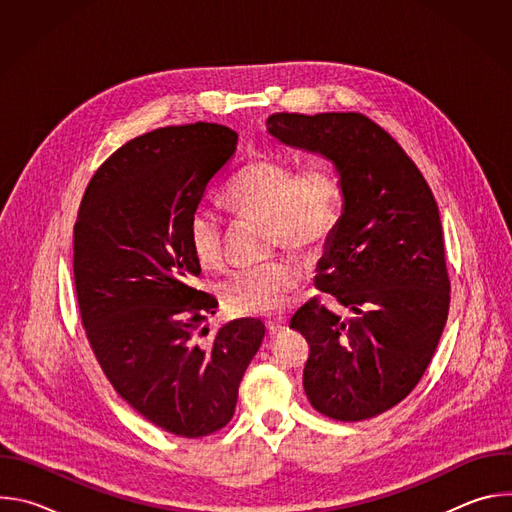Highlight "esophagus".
Returning <instances> with one entry per match:
<instances>
[{
    "mask_svg": "<svg viewBox=\"0 0 512 512\" xmlns=\"http://www.w3.org/2000/svg\"><path fill=\"white\" fill-rule=\"evenodd\" d=\"M283 328H285V322H283V320H271V322H267V330H269L271 336L277 334V332H281Z\"/></svg>",
    "mask_w": 512,
    "mask_h": 512,
    "instance_id": "34e87169",
    "label": "esophagus"
}]
</instances>
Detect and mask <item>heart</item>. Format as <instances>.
<instances>
[{
  "mask_svg": "<svg viewBox=\"0 0 512 512\" xmlns=\"http://www.w3.org/2000/svg\"><path fill=\"white\" fill-rule=\"evenodd\" d=\"M225 204L241 214L267 218L271 235L281 245L310 251L334 231L342 208V180L328 164H312L300 172L277 158H253L223 194ZM188 245L202 265L223 259V229L218 216L196 208L188 218ZM300 283V267L291 259H273L229 273L221 285L225 306L233 314L271 316Z\"/></svg>",
  "mask_w": 512,
  "mask_h": 512,
  "instance_id": "obj_1",
  "label": "heart"
}]
</instances>
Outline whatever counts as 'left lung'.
Masks as SVG:
<instances>
[{"label":"left lung","instance_id":"left-lung-1","mask_svg":"<svg viewBox=\"0 0 512 512\" xmlns=\"http://www.w3.org/2000/svg\"><path fill=\"white\" fill-rule=\"evenodd\" d=\"M267 131L324 156L342 180V214L316 287L356 318L344 322L314 298L289 328L310 344L304 389L312 407L338 421L371 419L415 389L448 320L435 198L401 145L362 113H275Z\"/></svg>","mask_w":512,"mask_h":512}]
</instances>
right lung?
I'll list each match as a JSON object with an SVG mask.
<instances>
[{"label":"right lung","mask_w":512,"mask_h":512,"mask_svg":"<svg viewBox=\"0 0 512 512\" xmlns=\"http://www.w3.org/2000/svg\"><path fill=\"white\" fill-rule=\"evenodd\" d=\"M237 139L192 123L127 141L89 182L75 223L77 300L101 369L137 413L180 437L231 421L265 336L261 320L241 318L202 340L218 302L192 287L188 218Z\"/></svg>","instance_id":"obj_1"}]
</instances>
